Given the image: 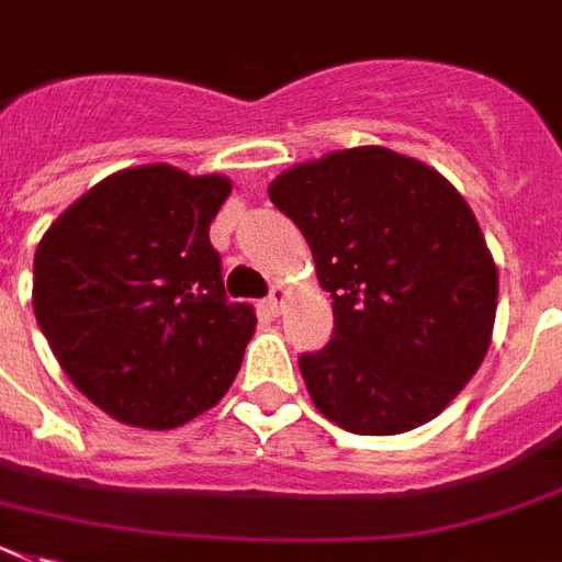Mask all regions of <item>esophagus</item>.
Masks as SVG:
<instances>
[{
	"label": "esophagus",
	"instance_id": "34e87169",
	"mask_svg": "<svg viewBox=\"0 0 562 562\" xmlns=\"http://www.w3.org/2000/svg\"><path fill=\"white\" fill-rule=\"evenodd\" d=\"M282 303H285V289H282V285H277V289L271 291V296L266 300L268 314H273V317H277V314L282 311Z\"/></svg>",
	"mask_w": 562,
	"mask_h": 562
}]
</instances>
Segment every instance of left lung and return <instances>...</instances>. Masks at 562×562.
I'll list each match as a JSON object with an SVG mask.
<instances>
[{
  "label": "left lung",
  "mask_w": 562,
  "mask_h": 562,
  "mask_svg": "<svg viewBox=\"0 0 562 562\" xmlns=\"http://www.w3.org/2000/svg\"><path fill=\"white\" fill-rule=\"evenodd\" d=\"M268 196L334 300L331 342L300 357L319 414L371 437L437 417L477 374L497 314V266L469 202L380 145L294 165Z\"/></svg>",
  "instance_id": "obj_1"
}]
</instances>
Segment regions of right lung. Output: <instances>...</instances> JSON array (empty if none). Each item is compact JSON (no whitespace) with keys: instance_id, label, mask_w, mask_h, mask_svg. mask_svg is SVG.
Returning <instances> with one entry per match:
<instances>
[{"instance_id":"add662e5","label":"right lung","mask_w":562,"mask_h":562,"mask_svg":"<svg viewBox=\"0 0 562 562\" xmlns=\"http://www.w3.org/2000/svg\"><path fill=\"white\" fill-rule=\"evenodd\" d=\"M223 173L125 168L82 193L40 239L33 314L70 383L125 426L165 431L214 408L257 328L228 303L209 239Z\"/></svg>"}]
</instances>
